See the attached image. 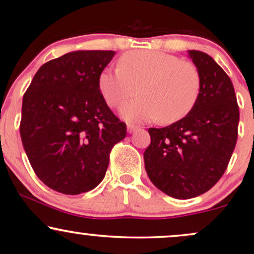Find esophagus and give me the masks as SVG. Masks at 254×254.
<instances>
[{
  "label": "esophagus",
  "mask_w": 254,
  "mask_h": 254,
  "mask_svg": "<svg viewBox=\"0 0 254 254\" xmlns=\"http://www.w3.org/2000/svg\"><path fill=\"white\" fill-rule=\"evenodd\" d=\"M139 128L138 126H135V124H127V132L128 133H132V132L137 131Z\"/></svg>",
  "instance_id": "obj_1"
}]
</instances>
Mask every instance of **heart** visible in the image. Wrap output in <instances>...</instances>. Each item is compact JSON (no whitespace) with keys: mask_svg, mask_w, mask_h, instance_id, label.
Here are the masks:
<instances>
[{"mask_svg":"<svg viewBox=\"0 0 254 254\" xmlns=\"http://www.w3.org/2000/svg\"><path fill=\"white\" fill-rule=\"evenodd\" d=\"M100 92L112 108L123 107L127 121L163 124L178 122L192 112L201 94L202 77L194 63L163 52L131 51L119 60V67L102 71Z\"/></svg>","mask_w":254,"mask_h":254,"instance_id":"heart-1","label":"heart"}]
</instances>
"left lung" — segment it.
<instances>
[{
  "instance_id": "left-lung-1",
  "label": "left lung",
  "mask_w": 254,
  "mask_h": 254,
  "mask_svg": "<svg viewBox=\"0 0 254 254\" xmlns=\"http://www.w3.org/2000/svg\"><path fill=\"white\" fill-rule=\"evenodd\" d=\"M202 77L192 112L166 127H149L145 169L159 190L176 199L205 193L226 171L238 135L239 110L224 70L206 53L189 51Z\"/></svg>"
}]
</instances>
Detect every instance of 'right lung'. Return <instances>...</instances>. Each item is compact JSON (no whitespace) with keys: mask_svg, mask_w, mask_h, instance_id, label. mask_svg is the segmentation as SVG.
I'll list each match as a JSON object with an SVG mask.
<instances>
[{"mask_svg":"<svg viewBox=\"0 0 254 254\" xmlns=\"http://www.w3.org/2000/svg\"><path fill=\"white\" fill-rule=\"evenodd\" d=\"M113 51H78L40 66L23 96L20 137L34 173L64 194L101 183L115 144L127 135L103 99L99 77Z\"/></svg>","mask_w":254,"mask_h":254,"instance_id":"obj_1","label":"right lung"}]
</instances>
